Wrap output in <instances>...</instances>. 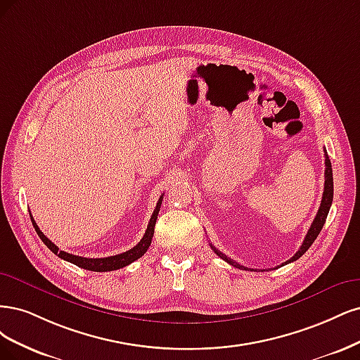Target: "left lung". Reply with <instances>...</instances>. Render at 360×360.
<instances>
[{
  "label": "left lung",
  "mask_w": 360,
  "mask_h": 360,
  "mask_svg": "<svg viewBox=\"0 0 360 360\" xmlns=\"http://www.w3.org/2000/svg\"><path fill=\"white\" fill-rule=\"evenodd\" d=\"M324 150H326V149H324ZM324 157H326V160H324V166H326V170H324V190H323V197H321V203H320V207H319V212H317V215H316V218H314V221H312V224H311V227H309V230H308V233H307V236H305V239H304V243H302V245H300V248L297 250V252L295 254V256H293L292 259H290V260L285 262V264H287V263H292V262L297 260L299 257L304 256V254L308 251V248L312 245V242H314V240L317 239V236H319V233L321 231L324 223H326V218H328V214H329V210H330V205H332V200H333V175H332L330 160H329V157H328L326 153H324ZM211 248L214 250V252L217 254L218 257H221L223 260H226V262L230 263L231 266H235V268L245 269V271L248 269V268H245V266H242V264L236 263L235 260L229 259V257L226 256V254H223L221 251H218V250L212 245V243H211ZM281 266H284V263H283ZM250 271H254V269H250Z\"/></svg>",
  "instance_id": "1"
}]
</instances>
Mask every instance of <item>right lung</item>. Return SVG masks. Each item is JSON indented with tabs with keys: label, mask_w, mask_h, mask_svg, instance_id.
Returning <instances> with one entry per match:
<instances>
[{
	"label": "right lung",
	"mask_w": 360,
	"mask_h": 360,
	"mask_svg": "<svg viewBox=\"0 0 360 360\" xmlns=\"http://www.w3.org/2000/svg\"><path fill=\"white\" fill-rule=\"evenodd\" d=\"M161 202H163V195H161L160 199H158V203H157V206H155L154 214H153V217H150L149 223H148L145 235H143V238L141 239V242H139L136 247H133L131 250L125 251V252L117 254V256L103 257V259H86V257H80V256H75V254L61 251L60 248H58V247L55 245V243H53L51 239H48V238H46V236L43 235V231L39 229L37 223L34 221L32 215H31V221H32L34 229H36V231H37V235H39L40 239L44 242V245L48 247L53 254H56V256L60 257V259L70 262V263L79 266V268H84V269H86V271L109 272V271L121 269V268H124V266L136 262L137 259H141V257L143 256V254L148 251V248H149V245H150V240H153V236H154V227H155V221H157V217H158V212H160Z\"/></svg>",
	"instance_id": "add662e5"
}]
</instances>
